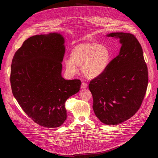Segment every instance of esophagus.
Wrapping results in <instances>:
<instances>
[{
    "label": "esophagus",
    "mask_w": 158,
    "mask_h": 158,
    "mask_svg": "<svg viewBox=\"0 0 158 158\" xmlns=\"http://www.w3.org/2000/svg\"><path fill=\"white\" fill-rule=\"evenodd\" d=\"M87 84L84 83V82H82V84H81V88L82 89H85V88H87Z\"/></svg>",
    "instance_id": "obj_1"
}]
</instances>
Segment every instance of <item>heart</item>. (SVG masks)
<instances>
[{"label": "heart", "mask_w": 158, "mask_h": 158, "mask_svg": "<svg viewBox=\"0 0 158 158\" xmlns=\"http://www.w3.org/2000/svg\"><path fill=\"white\" fill-rule=\"evenodd\" d=\"M111 60L109 48L104 44L90 40L79 43L73 48L70 59L64 60L65 68L69 75L74 76L81 67L83 75L89 79L101 76L107 69Z\"/></svg>", "instance_id": "obj_1"}]
</instances>
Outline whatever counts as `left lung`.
Segmentation results:
<instances>
[{
    "label": "left lung",
    "mask_w": 158,
    "mask_h": 158,
    "mask_svg": "<svg viewBox=\"0 0 158 158\" xmlns=\"http://www.w3.org/2000/svg\"><path fill=\"white\" fill-rule=\"evenodd\" d=\"M119 40V55L106 71L90 82L96 117L107 125L119 124L133 116L140 108L148 83V67L141 44L134 35L112 32Z\"/></svg>",
    "instance_id": "8db88e82"
}]
</instances>
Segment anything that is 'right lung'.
Instances as JSON below:
<instances>
[{"label":"right lung","mask_w":158,"mask_h":158,"mask_svg":"<svg viewBox=\"0 0 158 158\" xmlns=\"http://www.w3.org/2000/svg\"><path fill=\"white\" fill-rule=\"evenodd\" d=\"M65 39L59 33L36 35L26 40L11 64L14 98L26 114L41 126L55 128L67 118L65 102L79 92V79L62 76Z\"/></svg>","instance_id":"obj_1"}]
</instances>
